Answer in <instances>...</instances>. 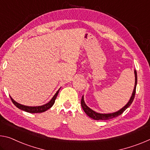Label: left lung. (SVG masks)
<instances>
[{
  "label": "left lung",
  "mask_w": 150,
  "mask_h": 150,
  "mask_svg": "<svg viewBox=\"0 0 150 150\" xmlns=\"http://www.w3.org/2000/svg\"><path fill=\"white\" fill-rule=\"evenodd\" d=\"M134 74H135V85H134V91H133L132 95L130 97L129 101L127 102V103L124 107H123L122 109H120V110H118L117 111H115V112H113V113H97L93 110V109H91V108H89V107H88L86 104H85V101H84V97H83V96L82 99H81V107H82L83 109V111H85V113H86L89 117L93 119V120H110V119L115 118L116 117H117V116L120 115L121 114H122L123 113V111H124L125 109L129 108V107L131 105V104L132 103V102H133V101H134V99L135 97V90H136V85H137V72L135 70H134Z\"/></svg>",
  "instance_id": "1"
}]
</instances>
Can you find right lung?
<instances>
[{
	"label": "right lung",
	"instance_id": "obj_1",
	"mask_svg": "<svg viewBox=\"0 0 150 150\" xmlns=\"http://www.w3.org/2000/svg\"><path fill=\"white\" fill-rule=\"evenodd\" d=\"M59 90H60V89H59L58 91H57L56 93L54 94V96L53 97V98H52L51 100L48 102V103L46 104H44V105H41V106L24 105H22V104L17 103V102L14 100V99L12 98L11 96H10V97H11L12 101H13V103H14V105H15L16 108H18V109H21V110L27 111V112H28V113H42V112H44V111H45L48 110L49 109L51 108V107L53 105V104L54 103V101H55L57 97V95L59 93Z\"/></svg>",
	"mask_w": 150,
	"mask_h": 150
}]
</instances>
